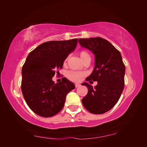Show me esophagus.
I'll use <instances>...</instances> for the list:
<instances>
[{"label": "esophagus", "instance_id": "esophagus-1", "mask_svg": "<svg viewBox=\"0 0 147 147\" xmlns=\"http://www.w3.org/2000/svg\"><path fill=\"white\" fill-rule=\"evenodd\" d=\"M74 86H75L76 88H78L80 86V84H78V83H76V84H74Z\"/></svg>", "mask_w": 147, "mask_h": 147}]
</instances>
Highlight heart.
<instances>
[{"label": "heart", "mask_w": 147, "mask_h": 147, "mask_svg": "<svg viewBox=\"0 0 147 147\" xmlns=\"http://www.w3.org/2000/svg\"><path fill=\"white\" fill-rule=\"evenodd\" d=\"M78 55L80 56V58L84 63L85 61L88 59H90V57L89 53L86 51H80L78 52ZM67 59H65L64 65L66 64ZM84 76V74L81 72H76V71H69L67 74V77L68 78L69 80L73 81V82H79L82 80L83 76Z\"/></svg>", "instance_id": "1"}]
</instances>
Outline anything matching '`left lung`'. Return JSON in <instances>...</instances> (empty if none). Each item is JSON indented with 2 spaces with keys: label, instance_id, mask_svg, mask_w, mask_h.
<instances>
[{
  "label": "left lung",
  "instance_id": "left-lung-1",
  "mask_svg": "<svg viewBox=\"0 0 147 147\" xmlns=\"http://www.w3.org/2000/svg\"><path fill=\"white\" fill-rule=\"evenodd\" d=\"M78 42L95 55L94 69L86 80L97 81L94 88L87 82L82 84L88 90L82 104L91 113L103 114L115 105L124 90L125 68L122 55L113 44L101 37L80 38Z\"/></svg>",
  "mask_w": 147,
  "mask_h": 147
}]
</instances>
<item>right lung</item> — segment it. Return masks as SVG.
<instances>
[{
    "instance_id": "right-lung-1",
    "label": "right lung",
    "mask_w": 147,
    "mask_h": 147,
    "mask_svg": "<svg viewBox=\"0 0 147 147\" xmlns=\"http://www.w3.org/2000/svg\"><path fill=\"white\" fill-rule=\"evenodd\" d=\"M77 42V38L46 42L28 55L22 67V91L27 105L36 115L46 118L57 115L67 94L75 88L66 78L55 84L52 77Z\"/></svg>"
}]
</instances>
